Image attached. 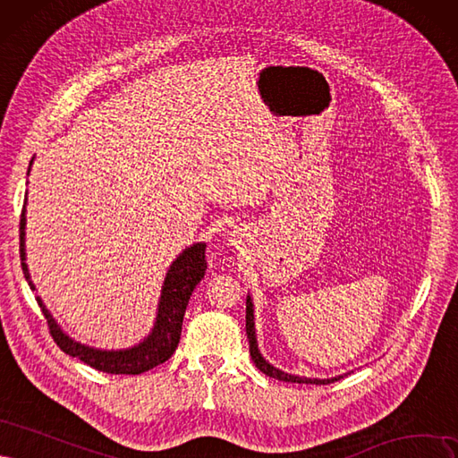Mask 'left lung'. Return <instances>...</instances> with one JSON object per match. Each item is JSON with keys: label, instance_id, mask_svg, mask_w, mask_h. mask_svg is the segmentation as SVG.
Returning a JSON list of instances; mask_svg holds the SVG:
<instances>
[{"label": "left lung", "instance_id": "1", "mask_svg": "<svg viewBox=\"0 0 458 458\" xmlns=\"http://www.w3.org/2000/svg\"><path fill=\"white\" fill-rule=\"evenodd\" d=\"M245 331H247V338H249V352H250V360L260 369L264 375H268L272 378L284 380V382H299V385H331V382L343 378V375L333 377V378H306V377H297V375H289L282 369H276L274 365H270L267 360L262 358V353L259 350L257 344V335H255V306H253V299L247 297V308H245Z\"/></svg>", "mask_w": 458, "mask_h": 458}]
</instances>
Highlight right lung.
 I'll return each mask as SVG.
<instances>
[{
  "label": "right lung",
  "instance_id": "obj_1",
  "mask_svg": "<svg viewBox=\"0 0 458 458\" xmlns=\"http://www.w3.org/2000/svg\"><path fill=\"white\" fill-rule=\"evenodd\" d=\"M30 165H32V161H30ZM28 173H30V169H28ZM24 228H26V201L22 208L21 228H19V232H21V264H22V272H24L26 282L34 291L36 287L32 284L30 272H28V264H26V249H24L26 247L24 245L26 232H24ZM205 270H208V260H205V243H194L188 249H184L182 253L173 260V264L167 270L164 287H161L157 316H156L152 333L137 346L125 348V350H97L91 346H85L81 343H76L73 338H70L61 329V326L55 321V318L51 316L46 304L41 302V299L38 297L36 301L41 308L43 316H46V319H47L53 341L64 353H68V356L78 358L83 363H87L102 373L140 375L144 371H150V369L157 367L159 363L167 361L173 356L176 346H179L182 319H184L190 294L201 282V277L205 276Z\"/></svg>",
  "mask_w": 458,
  "mask_h": 458
}]
</instances>
